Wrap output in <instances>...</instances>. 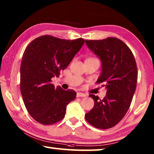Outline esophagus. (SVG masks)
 <instances>
[{
	"label": "esophagus",
	"mask_w": 154,
	"mask_h": 154,
	"mask_svg": "<svg viewBox=\"0 0 154 154\" xmlns=\"http://www.w3.org/2000/svg\"><path fill=\"white\" fill-rule=\"evenodd\" d=\"M76 96H77V97H85L86 94H85L82 93V92H78Z\"/></svg>",
	"instance_id": "esophagus-1"
}]
</instances>
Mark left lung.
Here are the masks:
<instances>
[{"instance_id":"obj_1","label":"left lung","mask_w":154,"mask_h":154,"mask_svg":"<svg viewBox=\"0 0 154 154\" xmlns=\"http://www.w3.org/2000/svg\"><path fill=\"white\" fill-rule=\"evenodd\" d=\"M85 43L101 60V73L97 82L103 83L107 92L103 99L89 96L94 106L85 117L97 128H112L123 119L131 106L137 85L136 62L128 46L115 37L85 40Z\"/></svg>"}]
</instances>
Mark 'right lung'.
Instances as JSON below:
<instances>
[{"instance_id":"right-lung-1","label":"right lung","mask_w":154,"mask_h":154,"mask_svg":"<svg viewBox=\"0 0 154 154\" xmlns=\"http://www.w3.org/2000/svg\"><path fill=\"white\" fill-rule=\"evenodd\" d=\"M84 43L82 38L67 40L43 35L26 47L20 69V89L28 113L39 123L50 125L61 121L66 106L76 97L74 90L55 88L51 79L59 77Z\"/></svg>"}]
</instances>
